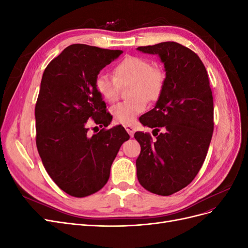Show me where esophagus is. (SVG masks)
<instances>
[{
	"mask_svg": "<svg viewBox=\"0 0 248 248\" xmlns=\"http://www.w3.org/2000/svg\"><path fill=\"white\" fill-rule=\"evenodd\" d=\"M125 129H126V131L129 133V136L132 138L133 137V134H134V127H132V126H130V125H126L125 126Z\"/></svg>",
	"mask_w": 248,
	"mask_h": 248,
	"instance_id": "34e87169",
	"label": "esophagus"
}]
</instances>
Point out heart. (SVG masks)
I'll list each match as a JSON object with an SVG mask.
<instances>
[{
  "label": "heart",
  "instance_id": "heart-1",
  "mask_svg": "<svg viewBox=\"0 0 248 248\" xmlns=\"http://www.w3.org/2000/svg\"><path fill=\"white\" fill-rule=\"evenodd\" d=\"M114 74L115 78L99 73L95 78V88L104 100L114 102L119 97L120 85L130 84L129 99L117 103L110 109L116 122L130 125L146 110L147 100L159 98L166 85V73L145 58L129 56L117 64Z\"/></svg>",
  "mask_w": 248,
  "mask_h": 248
}]
</instances>
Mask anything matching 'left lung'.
Instances as JSON below:
<instances>
[{"label": "left lung", "instance_id": "8db88e82", "mask_svg": "<svg viewBox=\"0 0 248 248\" xmlns=\"http://www.w3.org/2000/svg\"><path fill=\"white\" fill-rule=\"evenodd\" d=\"M137 49L158 56L166 71L162 94L140 117L142 125L155 128L156 139L134 133L140 145L137 175L148 191L170 196L188 185L205 161L214 127L212 91L205 66L191 49L172 41Z\"/></svg>", "mask_w": 248, "mask_h": 248}]
</instances>
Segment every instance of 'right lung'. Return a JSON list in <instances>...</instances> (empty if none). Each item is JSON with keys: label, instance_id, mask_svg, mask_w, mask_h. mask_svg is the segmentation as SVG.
Instances as JSON below:
<instances>
[{"label": "right lung", "instance_id": "right-lung-1", "mask_svg": "<svg viewBox=\"0 0 248 248\" xmlns=\"http://www.w3.org/2000/svg\"><path fill=\"white\" fill-rule=\"evenodd\" d=\"M122 52L72 44L43 72L35 107L36 145L49 177L72 197L100 190L120 147L129 140L121 125L88 133V120L100 127L111 122L95 78Z\"/></svg>", "mask_w": 248, "mask_h": 248}]
</instances>
